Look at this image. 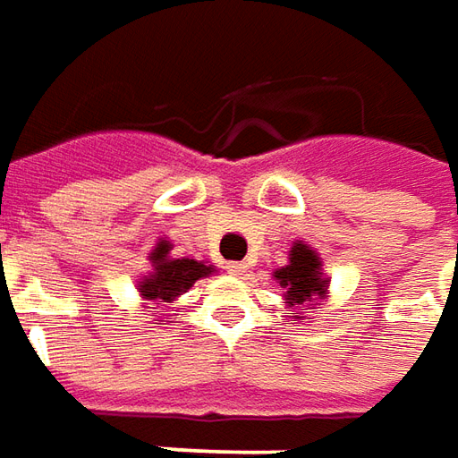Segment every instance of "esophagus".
<instances>
[{
  "mask_svg": "<svg viewBox=\"0 0 458 458\" xmlns=\"http://www.w3.org/2000/svg\"><path fill=\"white\" fill-rule=\"evenodd\" d=\"M228 273L242 278V276H248V266H245V263H228Z\"/></svg>",
  "mask_w": 458,
  "mask_h": 458,
  "instance_id": "1",
  "label": "esophagus"
}]
</instances>
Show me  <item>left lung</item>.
<instances>
[{
	"mask_svg": "<svg viewBox=\"0 0 458 458\" xmlns=\"http://www.w3.org/2000/svg\"><path fill=\"white\" fill-rule=\"evenodd\" d=\"M276 283H281L285 303L298 308L301 313H306L308 306H316L320 298H326V291H328V278H323L320 273L318 253L303 241L293 242L288 266L276 270ZM298 318H306V316H298Z\"/></svg>",
	"mask_w": 458,
	"mask_h": 458,
	"instance_id": "1",
	"label": "left lung"
}]
</instances>
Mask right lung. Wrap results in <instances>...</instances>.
<instances>
[{
    "label": "right lung",
    "mask_w": 458,
    "mask_h": 458,
    "mask_svg": "<svg viewBox=\"0 0 458 458\" xmlns=\"http://www.w3.org/2000/svg\"><path fill=\"white\" fill-rule=\"evenodd\" d=\"M170 241H157L155 250L150 258L152 270L140 278L138 291L145 301L152 303H170L175 301L177 295L188 293L190 288L195 285V281H200L205 276L216 273L213 266H205L203 260H192V258H170Z\"/></svg>",
    "instance_id": "add662e5"
}]
</instances>
